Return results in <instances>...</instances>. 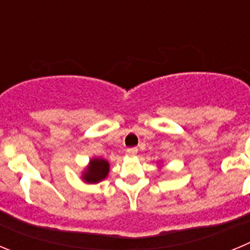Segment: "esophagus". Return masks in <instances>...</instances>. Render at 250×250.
<instances>
[{
  "label": "esophagus",
  "mask_w": 250,
  "mask_h": 250,
  "mask_svg": "<svg viewBox=\"0 0 250 250\" xmlns=\"http://www.w3.org/2000/svg\"><path fill=\"white\" fill-rule=\"evenodd\" d=\"M127 154H129L130 156H134L138 154V147H129L127 149Z\"/></svg>",
  "instance_id": "esophagus-1"
}]
</instances>
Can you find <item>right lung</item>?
Returning <instances> with one entry per match:
<instances>
[{
	"label": "right lung",
	"instance_id": "obj_1",
	"mask_svg": "<svg viewBox=\"0 0 250 250\" xmlns=\"http://www.w3.org/2000/svg\"><path fill=\"white\" fill-rule=\"evenodd\" d=\"M109 173V163L103 159H94L90 161V167L83 175V179L89 183H98L106 178Z\"/></svg>",
	"mask_w": 250,
	"mask_h": 250
}]
</instances>
